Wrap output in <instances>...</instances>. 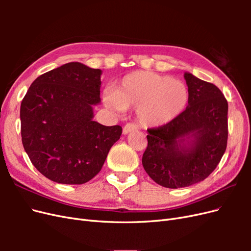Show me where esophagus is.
I'll use <instances>...</instances> for the list:
<instances>
[{"mask_svg": "<svg viewBox=\"0 0 251 251\" xmlns=\"http://www.w3.org/2000/svg\"><path fill=\"white\" fill-rule=\"evenodd\" d=\"M137 128H138V126H136L135 124H126V125L124 126V128H123V133H124L125 135H126V134H128V133H132V132H134V131H137Z\"/></svg>", "mask_w": 251, "mask_h": 251, "instance_id": "esophagus-1", "label": "esophagus"}]
</instances>
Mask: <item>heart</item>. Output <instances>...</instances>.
<instances>
[{
	"label": "heart",
	"instance_id": "obj_1",
	"mask_svg": "<svg viewBox=\"0 0 251 251\" xmlns=\"http://www.w3.org/2000/svg\"><path fill=\"white\" fill-rule=\"evenodd\" d=\"M104 101L117 112L137 109L143 125L160 126L183 112L188 89L180 80L151 71H135L120 80L115 90L107 89Z\"/></svg>",
	"mask_w": 251,
	"mask_h": 251
}]
</instances>
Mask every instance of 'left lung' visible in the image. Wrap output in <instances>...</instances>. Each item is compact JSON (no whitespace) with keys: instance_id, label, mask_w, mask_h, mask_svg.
Here are the masks:
<instances>
[{"instance_id":"left-lung-1","label":"left lung","mask_w":251,"mask_h":251,"mask_svg":"<svg viewBox=\"0 0 251 251\" xmlns=\"http://www.w3.org/2000/svg\"><path fill=\"white\" fill-rule=\"evenodd\" d=\"M188 105L171 123L148 128L142 165L159 185L186 187L207 178L227 147L228 103L214 83L185 72Z\"/></svg>"}]
</instances>
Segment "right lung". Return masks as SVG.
I'll list each match as a JSON object with an SVG mask.
<instances>
[{
    "instance_id": "obj_1",
    "label": "right lung",
    "mask_w": 251,
    "mask_h": 251,
    "mask_svg": "<svg viewBox=\"0 0 251 251\" xmlns=\"http://www.w3.org/2000/svg\"><path fill=\"white\" fill-rule=\"evenodd\" d=\"M100 75V69L68 63L37 77L22 100L23 146L35 169L57 183L94 178L123 133L120 126L93 120Z\"/></svg>"
}]
</instances>
